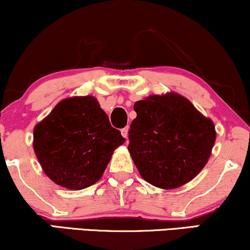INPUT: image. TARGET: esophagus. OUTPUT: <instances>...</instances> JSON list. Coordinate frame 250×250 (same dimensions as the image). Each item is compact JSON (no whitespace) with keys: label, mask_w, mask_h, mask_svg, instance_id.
Segmentation results:
<instances>
[{"label":"esophagus","mask_w":250,"mask_h":250,"mask_svg":"<svg viewBox=\"0 0 250 250\" xmlns=\"http://www.w3.org/2000/svg\"><path fill=\"white\" fill-rule=\"evenodd\" d=\"M128 130H129L128 127L121 129V134H122V136H123V137H125V138H128Z\"/></svg>","instance_id":"obj_1"}]
</instances>
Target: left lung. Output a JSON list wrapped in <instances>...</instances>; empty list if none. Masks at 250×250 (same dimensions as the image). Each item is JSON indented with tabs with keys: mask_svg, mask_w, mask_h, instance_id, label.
<instances>
[{
	"mask_svg": "<svg viewBox=\"0 0 250 250\" xmlns=\"http://www.w3.org/2000/svg\"><path fill=\"white\" fill-rule=\"evenodd\" d=\"M128 150L142 178L154 187L174 189L191 181L207 165L216 130L178 93L153 94L134 105Z\"/></svg>",
	"mask_w": 250,
	"mask_h": 250,
	"instance_id": "obj_1",
	"label": "left lung"
}]
</instances>
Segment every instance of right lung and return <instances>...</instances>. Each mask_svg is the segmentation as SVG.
<instances>
[{"label":"right lung","mask_w":250,"mask_h":250,"mask_svg":"<svg viewBox=\"0 0 250 250\" xmlns=\"http://www.w3.org/2000/svg\"><path fill=\"white\" fill-rule=\"evenodd\" d=\"M125 140L92 96L63 99L33 131V148L45 174L71 190L102 178Z\"/></svg>","instance_id":"right-lung-1"}]
</instances>
